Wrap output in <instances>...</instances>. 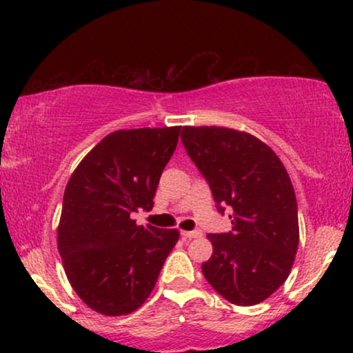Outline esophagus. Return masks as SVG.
I'll use <instances>...</instances> for the list:
<instances>
[{"label":"esophagus","instance_id":"34e87169","mask_svg":"<svg viewBox=\"0 0 353 353\" xmlns=\"http://www.w3.org/2000/svg\"><path fill=\"white\" fill-rule=\"evenodd\" d=\"M181 236L185 239H197L202 236L201 230H181Z\"/></svg>","mask_w":353,"mask_h":353}]
</instances>
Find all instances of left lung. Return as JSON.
I'll return each instance as SVG.
<instances>
[{"label":"left lung","mask_w":353,"mask_h":353,"mask_svg":"<svg viewBox=\"0 0 353 353\" xmlns=\"http://www.w3.org/2000/svg\"><path fill=\"white\" fill-rule=\"evenodd\" d=\"M185 152L208 181L232 229L209 234L202 274L236 305L265 301L289 277L299 245L297 199L289 174L257 137L228 128H182Z\"/></svg>","instance_id":"left-lung-1"}]
</instances>
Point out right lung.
I'll use <instances>...</instances> for the list:
<instances>
[{
    "label": "right lung",
    "instance_id": "1",
    "mask_svg": "<svg viewBox=\"0 0 353 353\" xmlns=\"http://www.w3.org/2000/svg\"><path fill=\"white\" fill-rule=\"evenodd\" d=\"M181 128L111 132L72 172L63 197L58 249L81 301L103 315L131 314L152 292L176 229L136 225L154 205Z\"/></svg>",
    "mask_w": 353,
    "mask_h": 353
}]
</instances>
